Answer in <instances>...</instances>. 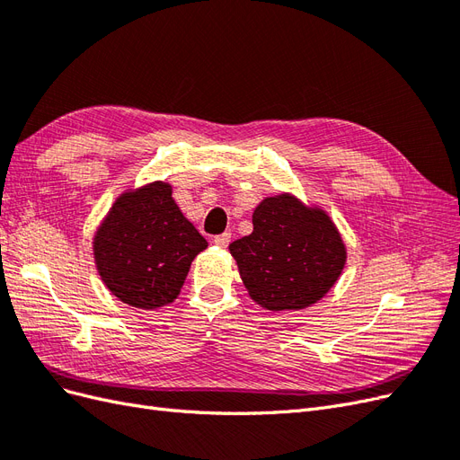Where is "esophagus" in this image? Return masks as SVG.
<instances>
[{"instance_id":"1","label":"esophagus","mask_w":460,"mask_h":460,"mask_svg":"<svg viewBox=\"0 0 460 460\" xmlns=\"http://www.w3.org/2000/svg\"><path fill=\"white\" fill-rule=\"evenodd\" d=\"M230 238H232V234L230 232H225V234H218V235H215V245H218V247H226L228 243H230Z\"/></svg>"}]
</instances>
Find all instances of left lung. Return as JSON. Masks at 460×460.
Instances as JSON below:
<instances>
[{"label":"left lung","mask_w":460,"mask_h":460,"mask_svg":"<svg viewBox=\"0 0 460 460\" xmlns=\"http://www.w3.org/2000/svg\"><path fill=\"white\" fill-rule=\"evenodd\" d=\"M228 249L249 297L269 311L311 307L338 282L347 259L332 218L291 193L262 199L253 232Z\"/></svg>","instance_id":"1"}]
</instances>
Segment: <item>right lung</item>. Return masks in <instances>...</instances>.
I'll return each instance as SVG.
<instances>
[{"label":"right lung","mask_w":460,"mask_h":460,"mask_svg":"<svg viewBox=\"0 0 460 460\" xmlns=\"http://www.w3.org/2000/svg\"><path fill=\"white\" fill-rule=\"evenodd\" d=\"M207 240L172 199V186L151 182L124 191L93 235L103 284L136 309L172 303Z\"/></svg>","instance_id":"1"}]
</instances>
